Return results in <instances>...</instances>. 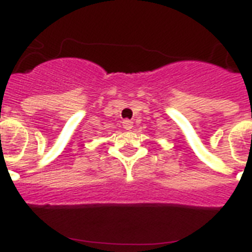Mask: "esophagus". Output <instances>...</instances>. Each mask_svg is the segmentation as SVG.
Wrapping results in <instances>:
<instances>
[{
    "label": "esophagus",
    "mask_w": 252,
    "mask_h": 252,
    "mask_svg": "<svg viewBox=\"0 0 252 252\" xmlns=\"http://www.w3.org/2000/svg\"><path fill=\"white\" fill-rule=\"evenodd\" d=\"M132 126H133V123L130 122V120H123V128H126V130L132 129Z\"/></svg>",
    "instance_id": "34e87169"
}]
</instances>
